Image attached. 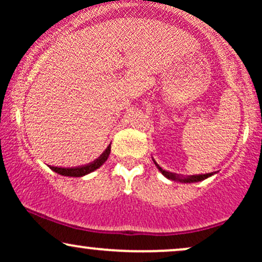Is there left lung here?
Segmentation results:
<instances>
[{"label":"left lung","instance_id":"obj_1","mask_svg":"<svg viewBox=\"0 0 262 262\" xmlns=\"http://www.w3.org/2000/svg\"><path fill=\"white\" fill-rule=\"evenodd\" d=\"M155 165L158 166V169L161 171V173L165 177H167V179H170V180H177V181H181V182H198V181H202V180H206L207 177L213 175V173H204V175H192V176H187V177H180L179 175H176V173H172V172H169V171L162 170L161 167L156 164V162H155Z\"/></svg>","mask_w":262,"mask_h":262}]
</instances>
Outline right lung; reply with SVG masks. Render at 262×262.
I'll use <instances>...</instances> for the list:
<instances>
[{"label":"right lung","instance_id":"add662e5","mask_svg":"<svg viewBox=\"0 0 262 262\" xmlns=\"http://www.w3.org/2000/svg\"><path fill=\"white\" fill-rule=\"evenodd\" d=\"M110 154H111V146H108V148L104 150V152L100 156V158L96 159V160L91 162V164L85 165V166L69 167V169H66V167H55V166H49V167L53 171H55L56 173H59V175L70 176V177H81V176L87 175V173L92 172V171H95L96 169H98V167L102 166V165L107 161Z\"/></svg>","mask_w":262,"mask_h":262}]
</instances>
